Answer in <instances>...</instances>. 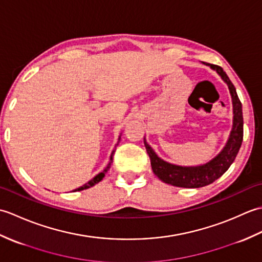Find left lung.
<instances>
[{"label": "left lung", "instance_id": "obj_1", "mask_svg": "<svg viewBox=\"0 0 262 262\" xmlns=\"http://www.w3.org/2000/svg\"><path fill=\"white\" fill-rule=\"evenodd\" d=\"M203 64L207 65L210 69L216 71L226 83L227 86H229L233 103L232 130L223 149L214 159H211L209 162L197 166H181L166 162V161L158 157L157 153L153 151V148L148 145L146 140L144 138V145H145L149 160H151V165L154 174L160 180L174 187L200 188L213 183L220 177L223 176L227 169L230 168L233 161L236 158L238 149H240L243 141L242 103L237 97L234 85H233L229 76L226 75L221 66L207 64L204 62Z\"/></svg>", "mask_w": 262, "mask_h": 262}]
</instances>
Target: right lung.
Segmentation results:
<instances>
[{
    "mask_svg": "<svg viewBox=\"0 0 262 262\" xmlns=\"http://www.w3.org/2000/svg\"><path fill=\"white\" fill-rule=\"evenodd\" d=\"M119 141H120V136H119V138H118V143H119ZM118 145V144H116V146ZM114 153H115V151H113V153H111V155H110V162H109V164L105 166L104 168V170L102 171V172H100L99 174H97L96 177L93 178V179H91L90 181L89 182H86L85 185H83L82 187H80V188H77V189H75V190H73V191H81V190H84V189H88V188H91V187H93L94 185H97L98 182H100L101 181L102 179H103V177H104V174L107 173L108 172V170L110 169V166H111V163H113V157H114Z\"/></svg>",
    "mask_w": 262,
    "mask_h": 262,
    "instance_id": "right-lung-1",
    "label": "right lung"
}]
</instances>
